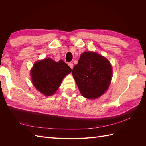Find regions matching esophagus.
I'll return each mask as SVG.
<instances>
[{"mask_svg":"<svg viewBox=\"0 0 146 146\" xmlns=\"http://www.w3.org/2000/svg\"><path fill=\"white\" fill-rule=\"evenodd\" d=\"M68 65L69 66V67L71 68V69H72L73 68V64H72V63H68Z\"/></svg>","mask_w":146,"mask_h":146,"instance_id":"1","label":"esophagus"}]
</instances>
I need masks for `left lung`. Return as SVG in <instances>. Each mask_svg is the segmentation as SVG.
Returning <instances> with one entry per match:
<instances>
[{
  "instance_id": "obj_1",
  "label": "left lung",
  "mask_w": 146,
  "mask_h": 146,
  "mask_svg": "<svg viewBox=\"0 0 146 146\" xmlns=\"http://www.w3.org/2000/svg\"><path fill=\"white\" fill-rule=\"evenodd\" d=\"M72 74L82 96L92 99L99 98L108 89L111 80L112 68L105 57L85 52L74 66Z\"/></svg>"
}]
</instances>
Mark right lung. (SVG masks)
<instances>
[{"instance_id":"add662e5","label":"right lung","mask_w":146,"mask_h":146,"mask_svg":"<svg viewBox=\"0 0 146 146\" xmlns=\"http://www.w3.org/2000/svg\"><path fill=\"white\" fill-rule=\"evenodd\" d=\"M71 70L62 60L55 62L47 58L35 63L30 74L35 87L43 94L51 96L58 90L64 77Z\"/></svg>"}]
</instances>
